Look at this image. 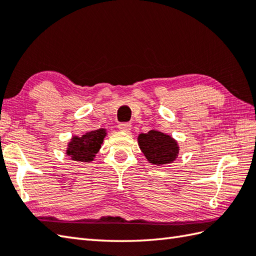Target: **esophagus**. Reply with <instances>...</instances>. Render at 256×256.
Masks as SVG:
<instances>
[{
	"mask_svg": "<svg viewBox=\"0 0 256 256\" xmlns=\"http://www.w3.org/2000/svg\"><path fill=\"white\" fill-rule=\"evenodd\" d=\"M118 128L120 131H121V132L128 133L130 131H131V128H132V125L130 124V123H121V124H118Z\"/></svg>",
	"mask_w": 256,
	"mask_h": 256,
	"instance_id": "esophagus-1",
	"label": "esophagus"
}]
</instances>
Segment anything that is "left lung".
Here are the masks:
<instances>
[{
  "mask_svg": "<svg viewBox=\"0 0 256 256\" xmlns=\"http://www.w3.org/2000/svg\"><path fill=\"white\" fill-rule=\"evenodd\" d=\"M138 143L152 165L170 164L178 157L179 145L177 140L158 130L153 128L148 133H140L138 136Z\"/></svg>",
  "mask_w": 256,
  "mask_h": 256,
  "instance_id": "left-lung-1",
  "label": "left lung"
}]
</instances>
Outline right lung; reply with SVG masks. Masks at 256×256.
<instances>
[{
    "mask_svg": "<svg viewBox=\"0 0 256 256\" xmlns=\"http://www.w3.org/2000/svg\"><path fill=\"white\" fill-rule=\"evenodd\" d=\"M106 136V130L99 128L84 133L82 136H72L68 142L66 154L76 162H90L100 150L103 140Z\"/></svg>",
    "mask_w": 256,
    "mask_h": 256,
    "instance_id": "obj_1",
    "label": "right lung"
}]
</instances>
